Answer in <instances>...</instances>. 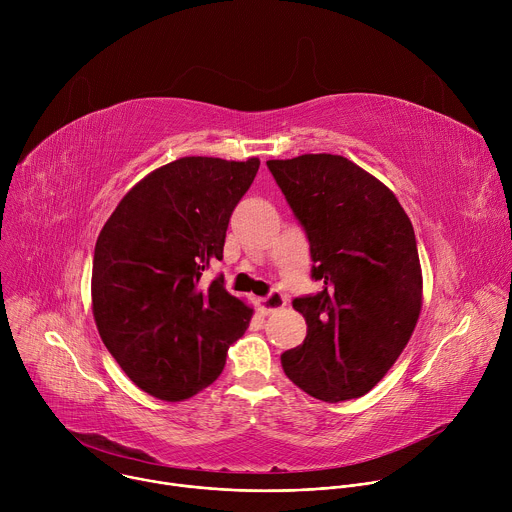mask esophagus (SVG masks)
I'll use <instances>...</instances> for the list:
<instances>
[{"label":"esophagus","instance_id":"1","mask_svg":"<svg viewBox=\"0 0 512 512\" xmlns=\"http://www.w3.org/2000/svg\"><path fill=\"white\" fill-rule=\"evenodd\" d=\"M285 304H287V296L281 294V291H277V289L269 291L265 298L259 300V308L263 314H273V312L281 310Z\"/></svg>","mask_w":512,"mask_h":512}]
</instances>
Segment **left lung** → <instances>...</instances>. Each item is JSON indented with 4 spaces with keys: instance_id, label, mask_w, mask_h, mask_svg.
<instances>
[{
    "instance_id": "8db88e82",
    "label": "left lung",
    "mask_w": 512,
    "mask_h": 512,
    "mask_svg": "<svg viewBox=\"0 0 512 512\" xmlns=\"http://www.w3.org/2000/svg\"><path fill=\"white\" fill-rule=\"evenodd\" d=\"M310 241L322 291L294 300L304 344L281 354L289 381L338 403L369 393L407 346L421 312L413 225L395 194L354 162L332 154L269 160Z\"/></svg>"
}]
</instances>
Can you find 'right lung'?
I'll use <instances>...</instances> for the list:
<instances>
[{"instance_id": "right-lung-1", "label": "right lung", "mask_w": 512, "mask_h": 512, "mask_svg": "<svg viewBox=\"0 0 512 512\" xmlns=\"http://www.w3.org/2000/svg\"><path fill=\"white\" fill-rule=\"evenodd\" d=\"M259 160L180 158L137 182L93 257V316L123 373L162 401H184L223 373L253 310L202 271L223 259L231 214Z\"/></svg>"}]
</instances>
